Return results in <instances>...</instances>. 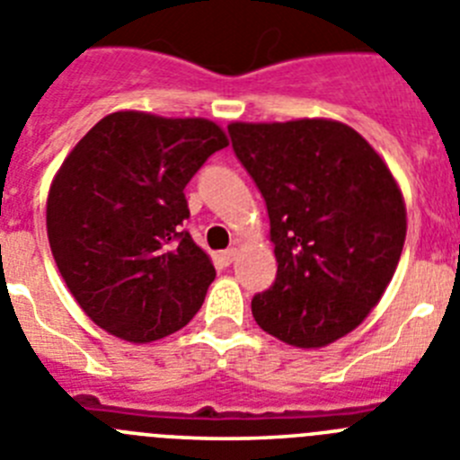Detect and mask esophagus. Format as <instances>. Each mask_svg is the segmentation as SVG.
<instances>
[{
  "label": "esophagus",
  "instance_id": "obj_1",
  "mask_svg": "<svg viewBox=\"0 0 460 460\" xmlns=\"http://www.w3.org/2000/svg\"><path fill=\"white\" fill-rule=\"evenodd\" d=\"M235 254H238V250H235V247H229V250L220 252V261H222V263H225V266H229L231 261L235 259Z\"/></svg>",
  "mask_w": 460,
  "mask_h": 460
}]
</instances>
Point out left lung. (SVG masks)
<instances>
[{
    "label": "left lung",
    "instance_id": "obj_1",
    "mask_svg": "<svg viewBox=\"0 0 460 460\" xmlns=\"http://www.w3.org/2000/svg\"><path fill=\"white\" fill-rule=\"evenodd\" d=\"M235 158L270 217L277 277L252 300L261 330L297 349L353 332L394 277L405 240L399 183L353 128L332 119L229 123Z\"/></svg>",
    "mask_w": 460,
    "mask_h": 460
}]
</instances>
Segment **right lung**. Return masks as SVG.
<instances>
[{
    "instance_id": "1",
    "label": "right lung",
    "mask_w": 460,
    "mask_h": 460,
    "mask_svg": "<svg viewBox=\"0 0 460 460\" xmlns=\"http://www.w3.org/2000/svg\"><path fill=\"white\" fill-rule=\"evenodd\" d=\"M229 146L208 119L114 111L68 153L48 194V240L66 287L105 332L148 343L199 312L215 268L181 229L185 185Z\"/></svg>"
}]
</instances>
